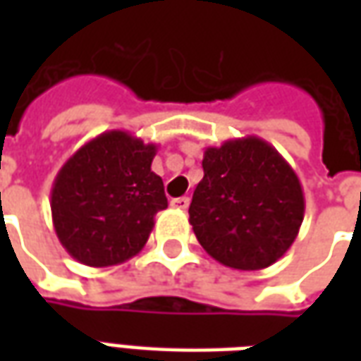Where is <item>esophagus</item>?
Instances as JSON below:
<instances>
[{"instance_id": "34e87169", "label": "esophagus", "mask_w": 361, "mask_h": 361, "mask_svg": "<svg viewBox=\"0 0 361 361\" xmlns=\"http://www.w3.org/2000/svg\"><path fill=\"white\" fill-rule=\"evenodd\" d=\"M173 209H180V211H185L189 207V197H178V199H172L170 201Z\"/></svg>"}]
</instances>
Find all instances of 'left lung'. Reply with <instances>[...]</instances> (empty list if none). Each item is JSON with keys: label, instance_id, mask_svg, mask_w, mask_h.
<instances>
[{"label": "left lung", "instance_id": "obj_1", "mask_svg": "<svg viewBox=\"0 0 361 361\" xmlns=\"http://www.w3.org/2000/svg\"><path fill=\"white\" fill-rule=\"evenodd\" d=\"M203 172L189 204L203 250L238 271L276 263L298 238L305 212L294 168L265 139L247 135L207 147Z\"/></svg>", "mask_w": 361, "mask_h": 361}]
</instances>
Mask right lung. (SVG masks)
Returning a JSON list of instances; mask_svg holds the SVG:
<instances>
[{
    "label": "right lung",
    "instance_id": "1",
    "mask_svg": "<svg viewBox=\"0 0 361 361\" xmlns=\"http://www.w3.org/2000/svg\"><path fill=\"white\" fill-rule=\"evenodd\" d=\"M158 147L129 131L100 133L69 157L51 185L59 243L87 267L119 265L145 247L164 211L162 178L150 170Z\"/></svg>",
    "mask_w": 361,
    "mask_h": 361
}]
</instances>
